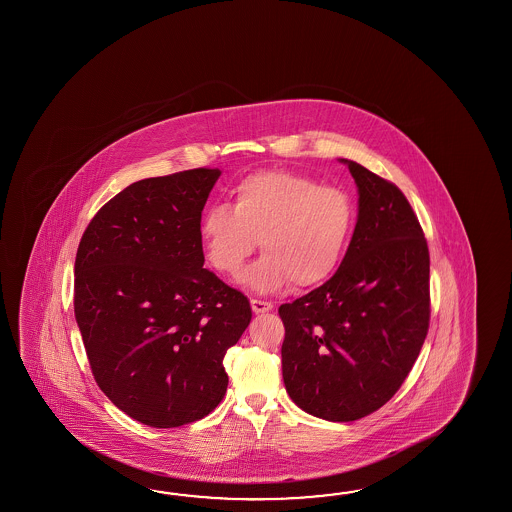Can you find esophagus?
<instances>
[{"label": "esophagus", "instance_id": "esophagus-1", "mask_svg": "<svg viewBox=\"0 0 512 512\" xmlns=\"http://www.w3.org/2000/svg\"><path fill=\"white\" fill-rule=\"evenodd\" d=\"M252 311L256 313V315H261V313H269L272 309L271 302H263V300H251Z\"/></svg>", "mask_w": 512, "mask_h": 512}]
</instances>
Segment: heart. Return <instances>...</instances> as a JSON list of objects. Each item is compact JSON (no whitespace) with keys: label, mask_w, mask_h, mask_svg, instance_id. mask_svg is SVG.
Here are the masks:
<instances>
[{"label":"heart","mask_w":512,"mask_h":512,"mask_svg":"<svg viewBox=\"0 0 512 512\" xmlns=\"http://www.w3.org/2000/svg\"><path fill=\"white\" fill-rule=\"evenodd\" d=\"M351 227L353 205L344 190L296 172L261 170L232 188V207L203 212L199 238L208 263L229 278L240 276L260 243L265 254L245 282L256 293H274L291 282L298 289L326 282L344 256Z\"/></svg>","instance_id":"1"}]
</instances>
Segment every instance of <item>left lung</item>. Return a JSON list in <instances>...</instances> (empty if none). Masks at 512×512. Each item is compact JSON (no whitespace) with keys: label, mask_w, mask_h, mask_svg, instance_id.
Returning a JSON list of instances; mask_svg holds the SVG:
<instances>
[{"label":"left lung","mask_w":512,"mask_h":512,"mask_svg":"<svg viewBox=\"0 0 512 512\" xmlns=\"http://www.w3.org/2000/svg\"><path fill=\"white\" fill-rule=\"evenodd\" d=\"M348 164L359 216L338 271L280 305L285 390L307 414L346 423L388 403L414 368L430 324V254L397 186Z\"/></svg>","instance_id":"8db88e82"}]
</instances>
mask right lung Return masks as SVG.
<instances>
[{
	"mask_svg": "<svg viewBox=\"0 0 512 512\" xmlns=\"http://www.w3.org/2000/svg\"><path fill=\"white\" fill-rule=\"evenodd\" d=\"M218 168L142 179L87 225L75 318L98 388L131 419L175 428L225 397L223 357L251 322L247 296L203 269L199 219Z\"/></svg>",
	"mask_w": 512,
	"mask_h": 512,
	"instance_id": "right-lung-1",
	"label": "right lung"
}]
</instances>
